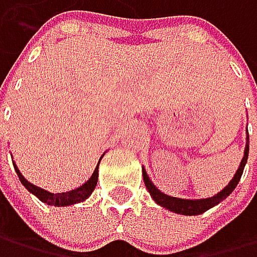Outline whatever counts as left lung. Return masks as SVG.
Masks as SVG:
<instances>
[{
    "label": "left lung",
    "instance_id": "1",
    "mask_svg": "<svg viewBox=\"0 0 257 257\" xmlns=\"http://www.w3.org/2000/svg\"><path fill=\"white\" fill-rule=\"evenodd\" d=\"M248 152H249V136L246 133V145H245V152H243V158L242 161H240V166L237 169V172L234 174L232 180H230L221 191L216 193L215 196L212 197H205V199H180V197H172V196H167L164 193H161L160 189L155 186V183L150 180V177H148L145 167H142V177H144V182H145V186L148 189V193L153 197V201L161 205L167 210H171L174 213H178V215H186V216H196V215H201L207 210H210L212 207L218 205L219 202H223L224 199L234 191L237 183L240 182V178H242V174H243V169H245V164H246V160H248Z\"/></svg>",
    "mask_w": 257,
    "mask_h": 257
}]
</instances>
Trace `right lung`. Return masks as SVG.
I'll return each instance as SVG.
<instances>
[{
    "mask_svg": "<svg viewBox=\"0 0 257 257\" xmlns=\"http://www.w3.org/2000/svg\"><path fill=\"white\" fill-rule=\"evenodd\" d=\"M99 163H101V160H99ZM99 163H97L93 175L88 178V180H86L82 186L75 188V189H72V191H68V193H49L47 189H42L39 186L30 183L27 178L22 175V172L19 171V167H17V164H15V163H14V167H15V172H17L22 185L27 188L31 194H34L36 197H38L39 201H42L44 204H49V205H55V207H68V205H72V204L83 202L85 199H88L90 194L94 191V188L97 185V175H99V171H97V169H99Z\"/></svg>",
    "mask_w": 257,
    "mask_h": 257,
    "instance_id": "right-lung-1",
    "label": "right lung"
}]
</instances>
